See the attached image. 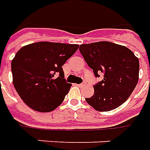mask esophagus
<instances>
[{"instance_id":"obj_1","label":"esophagus","mask_w":150,"mask_h":150,"mask_svg":"<svg viewBox=\"0 0 150 150\" xmlns=\"http://www.w3.org/2000/svg\"><path fill=\"white\" fill-rule=\"evenodd\" d=\"M77 86H78V87H83V86H85V83L79 84V85H77Z\"/></svg>"}]
</instances>
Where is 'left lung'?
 I'll return each instance as SVG.
<instances>
[{
	"instance_id": "obj_1",
	"label": "left lung",
	"mask_w": 150,
	"mask_h": 150,
	"mask_svg": "<svg viewBox=\"0 0 150 150\" xmlns=\"http://www.w3.org/2000/svg\"><path fill=\"white\" fill-rule=\"evenodd\" d=\"M79 50L95 77L103 73V79L94 86V95L86 101L98 111L120 107L138 82L137 57L128 47L107 41L81 44Z\"/></svg>"
}]
</instances>
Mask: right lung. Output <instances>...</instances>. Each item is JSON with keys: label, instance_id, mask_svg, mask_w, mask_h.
<instances>
[{"label": "right lung", "instance_id": "right-lung-1", "mask_svg": "<svg viewBox=\"0 0 150 150\" xmlns=\"http://www.w3.org/2000/svg\"><path fill=\"white\" fill-rule=\"evenodd\" d=\"M78 47V44L38 42L16 53L11 63L13 83L28 107L50 112L63 103L72 85L64 78L62 66Z\"/></svg>", "mask_w": 150, "mask_h": 150}]
</instances>
